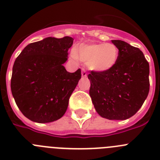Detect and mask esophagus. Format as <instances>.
I'll use <instances>...</instances> for the list:
<instances>
[{
    "mask_svg": "<svg viewBox=\"0 0 160 160\" xmlns=\"http://www.w3.org/2000/svg\"><path fill=\"white\" fill-rule=\"evenodd\" d=\"M82 77H84V78H86L87 76V72H86V70H82Z\"/></svg>",
    "mask_w": 160,
    "mask_h": 160,
    "instance_id": "obj_1",
    "label": "esophagus"
}]
</instances>
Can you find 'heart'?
<instances>
[{"mask_svg":"<svg viewBox=\"0 0 160 160\" xmlns=\"http://www.w3.org/2000/svg\"><path fill=\"white\" fill-rule=\"evenodd\" d=\"M71 54L74 60H80L91 71L106 73L115 66L119 51L113 43H93L79 46Z\"/></svg>","mask_w":160,"mask_h":160,"instance_id":"1","label":"heart"}]
</instances>
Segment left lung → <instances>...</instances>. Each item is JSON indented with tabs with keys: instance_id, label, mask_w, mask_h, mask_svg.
I'll list each match as a JSON object with an SVG mask.
<instances>
[{
	"instance_id": "8db88e82",
	"label": "left lung",
	"mask_w": 160,
	"mask_h": 160,
	"mask_svg": "<svg viewBox=\"0 0 160 160\" xmlns=\"http://www.w3.org/2000/svg\"><path fill=\"white\" fill-rule=\"evenodd\" d=\"M119 57L110 71L88 74L90 95L96 111L110 120H125L141 108L149 93V63L138 48L112 40Z\"/></svg>"
}]
</instances>
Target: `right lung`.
Masks as SVG:
<instances>
[{"label":"right lung","instance_id":"right-lung-1","mask_svg":"<svg viewBox=\"0 0 160 160\" xmlns=\"http://www.w3.org/2000/svg\"><path fill=\"white\" fill-rule=\"evenodd\" d=\"M73 39L49 37L25 46L14 62L11 91L22 114L32 122H51L67 110L81 78V70L67 72L63 64Z\"/></svg>","mask_w":160,"mask_h":160}]
</instances>
